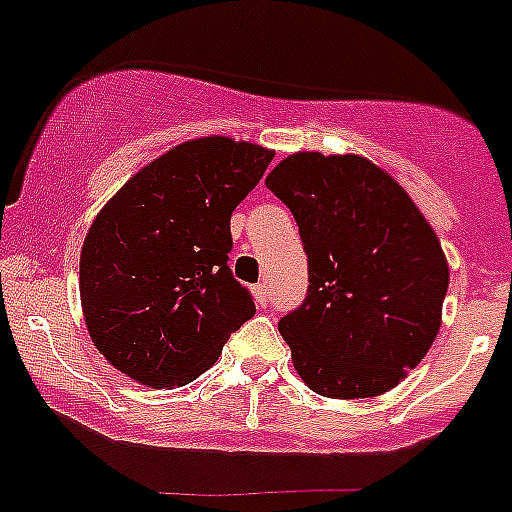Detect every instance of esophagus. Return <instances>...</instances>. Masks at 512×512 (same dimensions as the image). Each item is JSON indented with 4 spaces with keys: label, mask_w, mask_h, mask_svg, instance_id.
<instances>
[{
    "label": "esophagus",
    "mask_w": 512,
    "mask_h": 512,
    "mask_svg": "<svg viewBox=\"0 0 512 512\" xmlns=\"http://www.w3.org/2000/svg\"><path fill=\"white\" fill-rule=\"evenodd\" d=\"M252 295H255V303L262 305V308H265V305L270 303V293H267V285L265 283L255 285V288H252Z\"/></svg>",
    "instance_id": "esophagus-1"
}]
</instances>
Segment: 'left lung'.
Masks as SVG:
<instances>
[{
	"mask_svg": "<svg viewBox=\"0 0 512 512\" xmlns=\"http://www.w3.org/2000/svg\"><path fill=\"white\" fill-rule=\"evenodd\" d=\"M293 212L308 293L278 328L300 379L321 396L394 389L427 356L450 270L409 194L361 156L293 154L267 176Z\"/></svg>",
	"mask_w": 512,
	"mask_h": 512,
	"instance_id": "left-lung-1",
	"label": "left lung"
}]
</instances>
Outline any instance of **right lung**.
Returning a JSON list of instances; mask_svg holds the SVG:
<instances>
[{
  "label": "right lung",
  "instance_id": "add662e5",
  "mask_svg": "<svg viewBox=\"0 0 512 512\" xmlns=\"http://www.w3.org/2000/svg\"><path fill=\"white\" fill-rule=\"evenodd\" d=\"M272 156L224 136L186 141L143 166L90 224L85 326L123 374L154 389L189 384L255 315L229 270V217Z\"/></svg>",
  "mask_w": 512,
  "mask_h": 512
}]
</instances>
